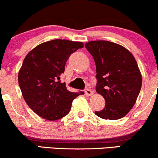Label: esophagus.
<instances>
[{
  "label": "esophagus",
  "instance_id": "1",
  "mask_svg": "<svg viewBox=\"0 0 158 158\" xmlns=\"http://www.w3.org/2000/svg\"><path fill=\"white\" fill-rule=\"evenodd\" d=\"M85 95H86L87 97H90V96L93 95L94 91L90 89H86L85 90Z\"/></svg>",
  "mask_w": 158,
  "mask_h": 158
}]
</instances>
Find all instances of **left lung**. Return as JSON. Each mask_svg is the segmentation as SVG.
<instances>
[{
    "label": "left lung",
    "mask_w": 158,
    "mask_h": 158,
    "mask_svg": "<svg viewBox=\"0 0 158 158\" xmlns=\"http://www.w3.org/2000/svg\"><path fill=\"white\" fill-rule=\"evenodd\" d=\"M85 48L95 61L96 90L106 100L105 108L95 114L110 120L122 118L133 108L142 86L137 61L129 50L110 41H88Z\"/></svg>",
    "instance_id": "1"
}]
</instances>
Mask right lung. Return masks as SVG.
<instances>
[{"mask_svg":"<svg viewBox=\"0 0 158 158\" xmlns=\"http://www.w3.org/2000/svg\"><path fill=\"white\" fill-rule=\"evenodd\" d=\"M81 41L55 39L40 44L27 53L19 72V84L28 106L47 120L61 119L83 92L73 93L60 81L70 54L83 48Z\"/></svg>","mask_w":158,"mask_h":158,"instance_id":"1","label":"right lung"}]
</instances>
